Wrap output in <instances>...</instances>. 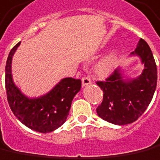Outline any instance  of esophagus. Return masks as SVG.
<instances>
[{
	"mask_svg": "<svg viewBox=\"0 0 160 160\" xmlns=\"http://www.w3.org/2000/svg\"><path fill=\"white\" fill-rule=\"evenodd\" d=\"M92 81L90 80V78H88V77H84V78H82V86L83 87L88 86V85H90Z\"/></svg>",
	"mask_w": 160,
	"mask_h": 160,
	"instance_id": "34e87169",
	"label": "esophagus"
}]
</instances>
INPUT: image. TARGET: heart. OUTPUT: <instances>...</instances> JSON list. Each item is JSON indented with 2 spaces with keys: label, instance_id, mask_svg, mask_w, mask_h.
<instances>
[{
  "label": "heart",
  "instance_id": "obj_1",
  "mask_svg": "<svg viewBox=\"0 0 160 160\" xmlns=\"http://www.w3.org/2000/svg\"><path fill=\"white\" fill-rule=\"evenodd\" d=\"M118 56L119 53L117 49L114 48L110 49L94 64V72L99 77H106L109 75L114 69L116 62L118 61Z\"/></svg>",
  "mask_w": 160,
  "mask_h": 160
}]
</instances>
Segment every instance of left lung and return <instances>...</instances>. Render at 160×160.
<instances>
[{"mask_svg":"<svg viewBox=\"0 0 160 160\" xmlns=\"http://www.w3.org/2000/svg\"><path fill=\"white\" fill-rule=\"evenodd\" d=\"M131 57L138 56L144 69L140 75L131 78L119 67L106 81L97 85L104 92L97 114L107 122L123 126L134 122L146 111L157 86V67L150 47L143 39L138 42Z\"/></svg>","mask_w":160,"mask_h":160,"instance_id":"obj_1","label":"left lung"}]
</instances>
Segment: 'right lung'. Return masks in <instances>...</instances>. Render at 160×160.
<instances>
[{"label":"right lung","instance_id":"obj_1","mask_svg":"<svg viewBox=\"0 0 160 160\" xmlns=\"http://www.w3.org/2000/svg\"><path fill=\"white\" fill-rule=\"evenodd\" d=\"M21 42L11 49L5 68V85L9 107L14 116L30 129L47 133L61 127L69 114L74 96L80 91L81 80L61 79L51 90L39 97H28L14 82L13 56Z\"/></svg>","mask_w":160,"mask_h":160}]
</instances>
